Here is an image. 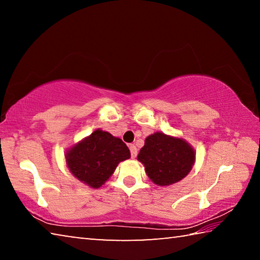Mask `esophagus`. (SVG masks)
<instances>
[{
	"instance_id": "1",
	"label": "esophagus",
	"mask_w": 260,
	"mask_h": 260,
	"mask_svg": "<svg viewBox=\"0 0 260 260\" xmlns=\"http://www.w3.org/2000/svg\"><path fill=\"white\" fill-rule=\"evenodd\" d=\"M129 150H131V156H132V158H135L136 156H138V149H136V147L134 146V144H131V146H129Z\"/></svg>"
}]
</instances>
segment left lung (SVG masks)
I'll use <instances>...</instances> for the list:
<instances>
[{
	"label": "left lung",
	"mask_w": 260,
	"mask_h": 260,
	"mask_svg": "<svg viewBox=\"0 0 260 260\" xmlns=\"http://www.w3.org/2000/svg\"><path fill=\"white\" fill-rule=\"evenodd\" d=\"M138 159L146 167V173L152 182L169 186L190 172L195 151L184 140L158 132L146 139Z\"/></svg>",
	"instance_id": "obj_1"
}]
</instances>
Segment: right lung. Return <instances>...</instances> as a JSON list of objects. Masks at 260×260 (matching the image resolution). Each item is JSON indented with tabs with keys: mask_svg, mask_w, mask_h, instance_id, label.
Listing matches in <instances>:
<instances>
[{
	"mask_svg": "<svg viewBox=\"0 0 260 260\" xmlns=\"http://www.w3.org/2000/svg\"><path fill=\"white\" fill-rule=\"evenodd\" d=\"M129 157V149L119 138L98 129L70 149L67 162L78 180L91 188H100L117 165Z\"/></svg>",
	"mask_w": 260,
	"mask_h": 260,
	"instance_id": "right-lung-1",
	"label": "right lung"
}]
</instances>
